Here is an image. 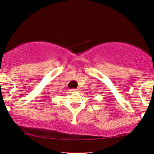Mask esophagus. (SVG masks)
I'll return each mask as SVG.
<instances>
[{
	"label": "esophagus",
	"instance_id": "1",
	"mask_svg": "<svg viewBox=\"0 0 154 154\" xmlns=\"http://www.w3.org/2000/svg\"><path fill=\"white\" fill-rule=\"evenodd\" d=\"M70 91H71L72 92H77V91H78V90H77V89H74V88H72V89L70 90Z\"/></svg>",
	"mask_w": 154,
	"mask_h": 154
}]
</instances>
